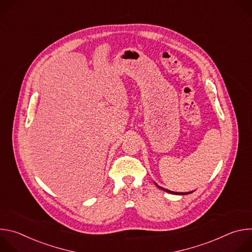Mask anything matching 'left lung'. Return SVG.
<instances>
[{
    "label": "left lung",
    "mask_w": 252,
    "mask_h": 252,
    "mask_svg": "<svg viewBox=\"0 0 252 252\" xmlns=\"http://www.w3.org/2000/svg\"><path fill=\"white\" fill-rule=\"evenodd\" d=\"M155 185L158 188V189H162L163 191H165V192H168V193H171V194H177V195H186V194H189V193H192L193 192V190L192 191H189V192H176V191H171V190H168V189H164V188H161V187H159L158 185H157V183H155Z\"/></svg>",
    "instance_id": "8db88e82"
}]
</instances>
